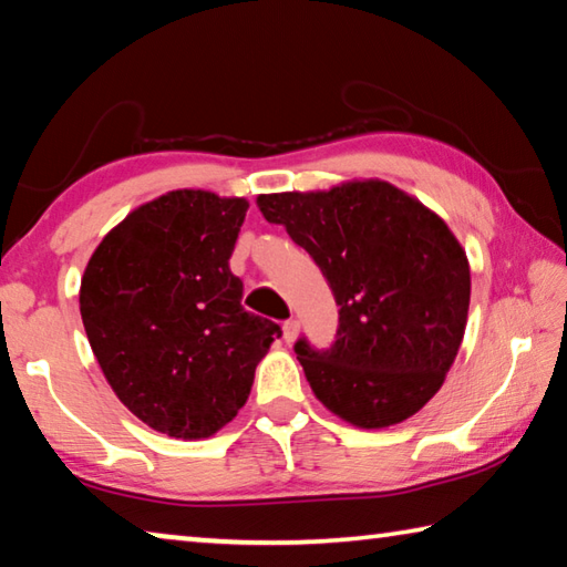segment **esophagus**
<instances>
[{
	"instance_id": "obj_1",
	"label": "esophagus",
	"mask_w": 567,
	"mask_h": 567,
	"mask_svg": "<svg viewBox=\"0 0 567 567\" xmlns=\"http://www.w3.org/2000/svg\"><path fill=\"white\" fill-rule=\"evenodd\" d=\"M297 330H300V322H297L295 318H292V320H285V324H282V334H285V340H287V342H292V340L297 338Z\"/></svg>"
}]
</instances>
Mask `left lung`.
Masks as SVG:
<instances>
[{
	"label": "left lung",
	"mask_w": 567,
	"mask_h": 567,
	"mask_svg": "<svg viewBox=\"0 0 567 567\" xmlns=\"http://www.w3.org/2000/svg\"><path fill=\"white\" fill-rule=\"evenodd\" d=\"M257 207L310 252L340 305L328 350L295 342L318 400L364 430L415 415L443 388L467 324L470 265L450 227L382 179L260 195Z\"/></svg>",
	"instance_id": "obj_1"
}]
</instances>
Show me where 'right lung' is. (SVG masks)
<instances>
[{"mask_svg": "<svg viewBox=\"0 0 567 567\" xmlns=\"http://www.w3.org/2000/svg\"><path fill=\"white\" fill-rule=\"evenodd\" d=\"M247 199L175 189L110 229L82 275L80 312L104 378L132 415L182 440L245 405L280 324L247 312L229 257Z\"/></svg>", "mask_w": 567, "mask_h": 567, "instance_id": "add662e5", "label": "right lung"}]
</instances>
